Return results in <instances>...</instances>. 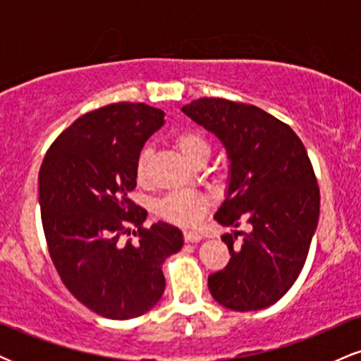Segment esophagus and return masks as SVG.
Here are the masks:
<instances>
[{"mask_svg": "<svg viewBox=\"0 0 361 361\" xmlns=\"http://www.w3.org/2000/svg\"><path fill=\"white\" fill-rule=\"evenodd\" d=\"M183 238L186 243H198L204 239V235H202L200 233H197V231H186V233L183 234Z\"/></svg>", "mask_w": 361, "mask_h": 361, "instance_id": "obj_1", "label": "esophagus"}]
</instances>
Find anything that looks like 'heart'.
<instances>
[{
  "label": "heart",
  "mask_w": 361,
  "mask_h": 361,
  "mask_svg": "<svg viewBox=\"0 0 361 361\" xmlns=\"http://www.w3.org/2000/svg\"><path fill=\"white\" fill-rule=\"evenodd\" d=\"M175 146L180 154L195 164L198 159H209L210 146L200 132L186 130L180 132L175 137ZM152 159V149L146 146L140 151L135 164V173L139 180H146L149 163ZM212 205V197L204 192H173L161 198L156 204V212L164 221L176 224V226L188 227L195 226L204 219V215Z\"/></svg>",
  "instance_id": "b5f03b06"
}]
</instances>
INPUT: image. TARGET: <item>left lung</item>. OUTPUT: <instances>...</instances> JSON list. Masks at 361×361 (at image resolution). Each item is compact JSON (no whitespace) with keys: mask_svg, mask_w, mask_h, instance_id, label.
Segmentation results:
<instances>
[{"mask_svg":"<svg viewBox=\"0 0 361 361\" xmlns=\"http://www.w3.org/2000/svg\"><path fill=\"white\" fill-rule=\"evenodd\" d=\"M181 110L221 140L231 161L226 200L214 219L251 227L222 235L231 259L209 276L210 293L238 312L270 307L300 275L317 229L321 197L307 151L287 123L255 105L200 98Z\"/></svg>","mask_w":361,"mask_h":361,"instance_id":"obj_1","label":"left lung"}]
</instances>
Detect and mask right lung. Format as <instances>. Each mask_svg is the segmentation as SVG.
I'll use <instances>...</instances> for the list:
<instances>
[{
	"instance_id": "add662e5",
	"label": "right lung",
	"mask_w": 361,
	"mask_h": 361,
	"mask_svg": "<svg viewBox=\"0 0 361 361\" xmlns=\"http://www.w3.org/2000/svg\"><path fill=\"white\" fill-rule=\"evenodd\" d=\"M163 123L164 111L146 103H111L66 128L40 166L49 255L69 292L102 317L126 321L154 307L166 287L161 267L183 247L178 227H144L147 212L127 197L140 151ZM130 232L136 241L123 242Z\"/></svg>"
}]
</instances>
